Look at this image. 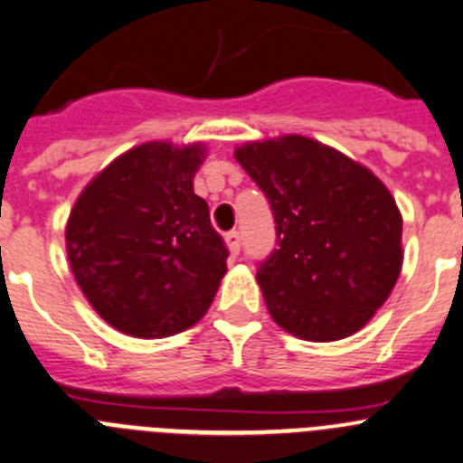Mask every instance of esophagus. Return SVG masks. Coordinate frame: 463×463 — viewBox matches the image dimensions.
Returning a JSON list of instances; mask_svg holds the SVG:
<instances>
[{"label":"esophagus","mask_w":463,"mask_h":463,"mask_svg":"<svg viewBox=\"0 0 463 463\" xmlns=\"http://www.w3.org/2000/svg\"><path fill=\"white\" fill-rule=\"evenodd\" d=\"M223 241H226V249L231 250V255H237L241 249V240H240V232H226V237H223Z\"/></svg>","instance_id":"obj_1"}]
</instances>
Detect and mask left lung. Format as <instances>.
<instances>
[{
	"mask_svg": "<svg viewBox=\"0 0 463 463\" xmlns=\"http://www.w3.org/2000/svg\"><path fill=\"white\" fill-rule=\"evenodd\" d=\"M276 219L278 246L258 269L273 321L305 341L355 335L402 269V214L364 165L305 136L237 146Z\"/></svg>",
	"mask_w": 463,
	"mask_h": 463,
	"instance_id": "8db88e82",
	"label": "left lung"
}]
</instances>
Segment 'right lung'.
I'll return each instance as SVG.
<instances>
[{
    "label": "right lung",
    "mask_w": 463,
    "mask_h": 463,
    "mask_svg": "<svg viewBox=\"0 0 463 463\" xmlns=\"http://www.w3.org/2000/svg\"><path fill=\"white\" fill-rule=\"evenodd\" d=\"M203 142L154 140L103 167L65 226L70 269L94 312L137 339L178 335L203 318L228 249L194 194Z\"/></svg>",
    "instance_id": "obj_1"
}]
</instances>
